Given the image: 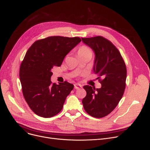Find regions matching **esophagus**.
Here are the masks:
<instances>
[{
  "label": "esophagus",
  "mask_w": 150,
  "mask_h": 150,
  "mask_svg": "<svg viewBox=\"0 0 150 150\" xmlns=\"http://www.w3.org/2000/svg\"><path fill=\"white\" fill-rule=\"evenodd\" d=\"M74 86H75V89H80L82 88V86L81 84H75L74 85Z\"/></svg>",
  "instance_id": "1"
}]
</instances>
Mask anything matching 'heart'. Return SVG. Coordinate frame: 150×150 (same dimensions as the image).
<instances>
[{
	"label": "heart",
	"mask_w": 150,
	"mask_h": 150,
	"mask_svg": "<svg viewBox=\"0 0 150 150\" xmlns=\"http://www.w3.org/2000/svg\"><path fill=\"white\" fill-rule=\"evenodd\" d=\"M91 53L90 49L87 46H86V45L81 46L77 51V53H78V56H80V55H81V54H86V53Z\"/></svg>",
	"instance_id": "obj_1"
}]
</instances>
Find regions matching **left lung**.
<instances>
[{"mask_svg":"<svg viewBox=\"0 0 150 150\" xmlns=\"http://www.w3.org/2000/svg\"><path fill=\"white\" fill-rule=\"evenodd\" d=\"M81 39L95 53L93 70L101 84L100 89L84 86L86 96L82 100L83 107L92 117H104L113 111L123 97L127 67L119 50L107 39L100 36Z\"/></svg>","mask_w":150,"mask_h":150,"instance_id":"left-lung-1","label":"left lung"}]
</instances>
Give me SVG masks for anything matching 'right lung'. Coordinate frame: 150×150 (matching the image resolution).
I'll list each match as a JSON object with an SVG mask.
<instances>
[{
  "mask_svg": "<svg viewBox=\"0 0 150 150\" xmlns=\"http://www.w3.org/2000/svg\"><path fill=\"white\" fill-rule=\"evenodd\" d=\"M79 37L50 36L35 41L27 50L20 67L23 96L30 109L44 118L58 114L74 89L67 81L56 84L50 78L54 66L81 42Z\"/></svg>",
  "mask_w": 150,
  "mask_h": 150,
  "instance_id": "obj_1",
  "label": "right lung"
}]
</instances>
